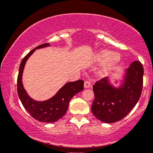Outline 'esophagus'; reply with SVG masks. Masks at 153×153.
<instances>
[{
  "label": "esophagus",
  "mask_w": 153,
  "mask_h": 153,
  "mask_svg": "<svg viewBox=\"0 0 153 153\" xmlns=\"http://www.w3.org/2000/svg\"><path fill=\"white\" fill-rule=\"evenodd\" d=\"M91 86V82L89 81V80H85V82H84V88H90Z\"/></svg>",
  "instance_id": "esophagus-1"
}]
</instances>
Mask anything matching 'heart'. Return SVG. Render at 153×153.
I'll list each match as a JSON object with an SVG mask.
<instances>
[{
    "mask_svg": "<svg viewBox=\"0 0 153 153\" xmlns=\"http://www.w3.org/2000/svg\"><path fill=\"white\" fill-rule=\"evenodd\" d=\"M96 59L99 62H103L106 61L102 71L103 73H107L120 62V55L117 53H113L111 50L104 49L97 54Z\"/></svg>",
    "mask_w": 153,
    "mask_h": 153,
    "instance_id": "heart-1",
    "label": "heart"
}]
</instances>
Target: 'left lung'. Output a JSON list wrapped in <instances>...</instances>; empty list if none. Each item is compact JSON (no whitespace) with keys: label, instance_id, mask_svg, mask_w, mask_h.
<instances>
[{"label":"left lung","instance_id":"8db88e82","mask_svg":"<svg viewBox=\"0 0 153 153\" xmlns=\"http://www.w3.org/2000/svg\"><path fill=\"white\" fill-rule=\"evenodd\" d=\"M144 69L140 61H134L127 70L123 85L115 88L103 78L93 85L95 99L91 106L100 121L113 123L125 117L140 99L143 86Z\"/></svg>","mask_w":153,"mask_h":153}]
</instances>
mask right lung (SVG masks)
<instances>
[{
  "mask_svg": "<svg viewBox=\"0 0 153 153\" xmlns=\"http://www.w3.org/2000/svg\"><path fill=\"white\" fill-rule=\"evenodd\" d=\"M50 46L49 43L42 44L29 52L20 64L17 78V91L19 97L25 109L33 118L43 122H54L65 114L71 100L75 94L83 90V80H79L75 82L66 83L52 99L45 101H36L31 99L23 86L22 78L24 65L27 59L36 49Z\"/></svg>",
  "mask_w": 153,
  "mask_h": 153,
  "instance_id": "add662e5",
  "label": "right lung"
}]
</instances>
